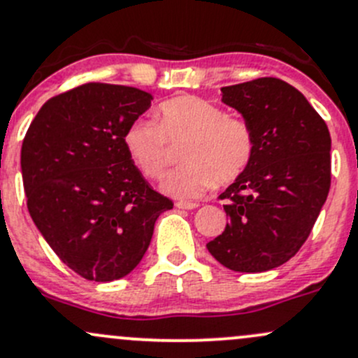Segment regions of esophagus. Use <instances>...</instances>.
Wrapping results in <instances>:
<instances>
[{"label": "esophagus", "instance_id": "esophagus-1", "mask_svg": "<svg viewBox=\"0 0 358 358\" xmlns=\"http://www.w3.org/2000/svg\"><path fill=\"white\" fill-rule=\"evenodd\" d=\"M176 208H178V209H195V208H199V204H197V202L178 201V202H176Z\"/></svg>", "mask_w": 358, "mask_h": 358}]
</instances>
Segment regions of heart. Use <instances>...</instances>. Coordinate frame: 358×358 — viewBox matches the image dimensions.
<instances>
[{
	"instance_id": "1",
	"label": "heart",
	"mask_w": 358,
	"mask_h": 358,
	"mask_svg": "<svg viewBox=\"0 0 358 358\" xmlns=\"http://www.w3.org/2000/svg\"><path fill=\"white\" fill-rule=\"evenodd\" d=\"M156 120L138 118L127 127L123 145L135 168L150 180L164 175L169 143L185 142V164L164 178L161 189L176 199H195L214 183L228 185L245 173L255 152V137L242 118L197 96H178L157 106Z\"/></svg>"
}]
</instances>
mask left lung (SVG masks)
Masks as SVG:
<instances>
[{"label": "left lung", "mask_w": 358, "mask_h": 358, "mask_svg": "<svg viewBox=\"0 0 358 358\" xmlns=\"http://www.w3.org/2000/svg\"><path fill=\"white\" fill-rule=\"evenodd\" d=\"M221 92L250 125L255 152L220 195L227 199L228 223L208 250L224 268L262 273L300 250L328 199L329 130L306 96L280 78H255Z\"/></svg>", "instance_id": "8db88e82"}]
</instances>
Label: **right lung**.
Instances as JSON below:
<instances>
[{"label":"right lung","mask_w":358,"mask_h":358,"mask_svg":"<svg viewBox=\"0 0 358 358\" xmlns=\"http://www.w3.org/2000/svg\"><path fill=\"white\" fill-rule=\"evenodd\" d=\"M152 96L90 82L51 97L22 144V178L34 224L71 271L115 281L137 268L159 214L173 202L131 163L123 134Z\"/></svg>","instance_id":"right-lung-1"}]
</instances>
